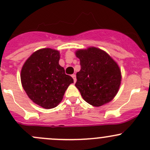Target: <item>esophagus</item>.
I'll return each instance as SVG.
<instances>
[{"label": "esophagus", "mask_w": 150, "mask_h": 150, "mask_svg": "<svg viewBox=\"0 0 150 150\" xmlns=\"http://www.w3.org/2000/svg\"><path fill=\"white\" fill-rule=\"evenodd\" d=\"M72 78H73V80H74V83L76 82V75H75V74H73V75H72Z\"/></svg>", "instance_id": "34e87169"}]
</instances>
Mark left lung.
Masks as SVG:
<instances>
[{
  "mask_svg": "<svg viewBox=\"0 0 150 150\" xmlns=\"http://www.w3.org/2000/svg\"><path fill=\"white\" fill-rule=\"evenodd\" d=\"M75 55L81 67L76 74L75 86L83 99L94 107L111 102L121 83V71L117 62L107 52L96 47L78 49Z\"/></svg>",
  "mask_w": 150,
  "mask_h": 150,
  "instance_id": "left-lung-1",
  "label": "left lung"
}]
</instances>
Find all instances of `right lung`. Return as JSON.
<instances>
[{
	"label": "right lung",
	"instance_id": "add662e5",
	"mask_svg": "<svg viewBox=\"0 0 150 150\" xmlns=\"http://www.w3.org/2000/svg\"><path fill=\"white\" fill-rule=\"evenodd\" d=\"M59 51L50 48L35 51L21 70V82L28 97L45 109L62 102L68 86L74 82L59 64Z\"/></svg>",
	"mask_w": 150,
	"mask_h": 150
}]
</instances>
